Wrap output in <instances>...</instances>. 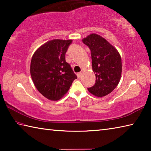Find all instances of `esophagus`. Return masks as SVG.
<instances>
[{
    "label": "esophagus",
    "instance_id": "esophagus-1",
    "mask_svg": "<svg viewBox=\"0 0 151 151\" xmlns=\"http://www.w3.org/2000/svg\"><path fill=\"white\" fill-rule=\"evenodd\" d=\"M77 77L78 78H81V77H82V75H83V74H82L81 73H77Z\"/></svg>",
    "mask_w": 151,
    "mask_h": 151
}]
</instances>
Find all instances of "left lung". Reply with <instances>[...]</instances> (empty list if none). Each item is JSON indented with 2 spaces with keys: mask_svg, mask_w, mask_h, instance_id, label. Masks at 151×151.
Segmentation results:
<instances>
[{
  "mask_svg": "<svg viewBox=\"0 0 151 151\" xmlns=\"http://www.w3.org/2000/svg\"><path fill=\"white\" fill-rule=\"evenodd\" d=\"M91 52L93 70L96 83L88 88L89 93L103 97L111 93L121 77L122 60L118 50L101 36L93 33L82 40Z\"/></svg>",
  "mask_w": 151,
  "mask_h": 151,
  "instance_id": "8db88e82",
  "label": "left lung"
}]
</instances>
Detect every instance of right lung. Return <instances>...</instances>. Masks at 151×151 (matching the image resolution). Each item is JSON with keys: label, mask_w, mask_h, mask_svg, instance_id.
<instances>
[{"label": "right lung", "mask_w": 151, "mask_h": 151, "mask_svg": "<svg viewBox=\"0 0 151 151\" xmlns=\"http://www.w3.org/2000/svg\"><path fill=\"white\" fill-rule=\"evenodd\" d=\"M72 40L54 39L38 48L32 55L30 72L35 87L50 101L60 99L77 76L65 60Z\"/></svg>", "instance_id": "obj_1"}]
</instances>
